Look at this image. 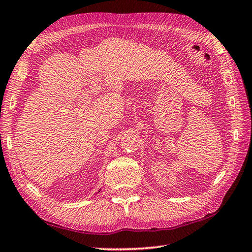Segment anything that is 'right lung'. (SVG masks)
Segmentation results:
<instances>
[{"mask_svg":"<svg viewBox=\"0 0 252 252\" xmlns=\"http://www.w3.org/2000/svg\"><path fill=\"white\" fill-rule=\"evenodd\" d=\"M99 192H100V191H99Z\"/></svg>","mask_w":252,"mask_h":252,"instance_id":"add662e5","label":"right lung"}]
</instances>
